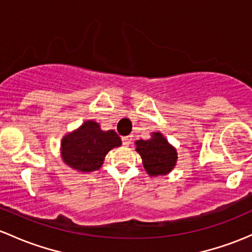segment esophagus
<instances>
[{"label":"esophagus","instance_id":"obj_1","mask_svg":"<svg viewBox=\"0 0 252 252\" xmlns=\"http://www.w3.org/2000/svg\"><path fill=\"white\" fill-rule=\"evenodd\" d=\"M133 141V135H128V136H123L122 137V142H123L124 146H129Z\"/></svg>","mask_w":252,"mask_h":252}]
</instances>
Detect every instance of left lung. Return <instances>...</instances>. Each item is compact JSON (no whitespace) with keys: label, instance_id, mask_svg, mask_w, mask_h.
Segmentation results:
<instances>
[{"label":"left lung","instance_id":"obj_1","mask_svg":"<svg viewBox=\"0 0 252 252\" xmlns=\"http://www.w3.org/2000/svg\"><path fill=\"white\" fill-rule=\"evenodd\" d=\"M135 144L148 175H165L173 170L177 159L176 150L160 133H153L152 139L139 140Z\"/></svg>","mask_w":252,"mask_h":252}]
</instances>
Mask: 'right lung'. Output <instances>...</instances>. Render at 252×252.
<instances>
[{
	"mask_svg": "<svg viewBox=\"0 0 252 252\" xmlns=\"http://www.w3.org/2000/svg\"><path fill=\"white\" fill-rule=\"evenodd\" d=\"M121 144L116 131H102L99 124L88 121L63 139V159L76 170L94 171L102 165L108 151Z\"/></svg>",
	"mask_w": 252,
	"mask_h": 252,
	"instance_id": "1",
	"label": "right lung"
}]
</instances>
